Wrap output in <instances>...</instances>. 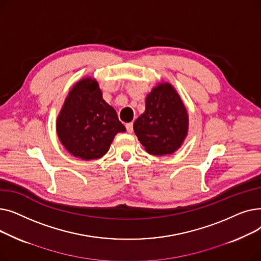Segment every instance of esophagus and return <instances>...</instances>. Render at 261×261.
Listing matches in <instances>:
<instances>
[{
  "mask_svg": "<svg viewBox=\"0 0 261 261\" xmlns=\"http://www.w3.org/2000/svg\"><path fill=\"white\" fill-rule=\"evenodd\" d=\"M126 129H127V131H128L129 133H132V131H133V122H128V123H126Z\"/></svg>",
  "mask_w": 261,
  "mask_h": 261,
  "instance_id": "obj_1",
  "label": "esophagus"
}]
</instances>
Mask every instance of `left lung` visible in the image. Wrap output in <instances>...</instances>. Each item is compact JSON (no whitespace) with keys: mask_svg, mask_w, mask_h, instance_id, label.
Returning <instances> with one entry per match:
<instances>
[{"mask_svg":"<svg viewBox=\"0 0 261 261\" xmlns=\"http://www.w3.org/2000/svg\"><path fill=\"white\" fill-rule=\"evenodd\" d=\"M145 107L133 125L139 141L152 155L173 153L188 131V114L180 95L168 82L159 84L147 95Z\"/></svg>","mask_w":261,"mask_h":261,"instance_id":"obj_1","label":"left lung"}]
</instances>
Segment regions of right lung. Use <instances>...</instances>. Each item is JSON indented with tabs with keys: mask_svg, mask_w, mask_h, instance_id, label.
Returning <instances> with one entry per match:
<instances>
[{
	"mask_svg": "<svg viewBox=\"0 0 261 261\" xmlns=\"http://www.w3.org/2000/svg\"><path fill=\"white\" fill-rule=\"evenodd\" d=\"M61 144L76 158L90 161L103 156L118 132L126 128L103 98L97 81L79 80L68 93L57 118Z\"/></svg>",
	"mask_w": 261,
	"mask_h": 261,
	"instance_id": "add662e5",
	"label": "right lung"
}]
</instances>
